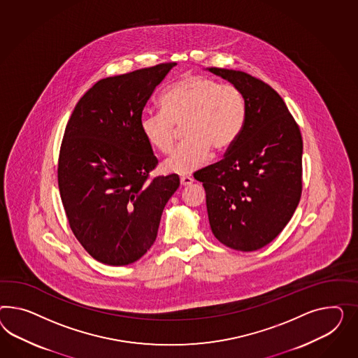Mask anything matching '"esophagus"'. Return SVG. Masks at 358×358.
Here are the masks:
<instances>
[{
  "label": "esophagus",
  "mask_w": 358,
  "mask_h": 358,
  "mask_svg": "<svg viewBox=\"0 0 358 358\" xmlns=\"http://www.w3.org/2000/svg\"><path fill=\"white\" fill-rule=\"evenodd\" d=\"M180 181H181L182 186H190V185L193 184L194 180L190 176H181Z\"/></svg>",
  "instance_id": "esophagus-1"
}]
</instances>
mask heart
Listing matches in <instances>:
<instances>
[{
	"label": "heart",
	"instance_id": "heart-1",
	"mask_svg": "<svg viewBox=\"0 0 358 358\" xmlns=\"http://www.w3.org/2000/svg\"><path fill=\"white\" fill-rule=\"evenodd\" d=\"M162 110L145 112L139 127L145 141L162 154L171 152L176 125L184 141L164 162L169 173L190 174L203 165L211 148L222 152L241 134L248 106L241 90L213 78L187 76L165 91Z\"/></svg>",
	"mask_w": 358,
	"mask_h": 358
}]
</instances>
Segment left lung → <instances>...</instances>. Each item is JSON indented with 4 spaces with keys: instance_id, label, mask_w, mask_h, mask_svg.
<instances>
[{
    "instance_id": "8db88e82",
    "label": "left lung",
    "mask_w": 358,
    "mask_h": 358,
    "mask_svg": "<svg viewBox=\"0 0 358 358\" xmlns=\"http://www.w3.org/2000/svg\"><path fill=\"white\" fill-rule=\"evenodd\" d=\"M207 70L241 90L248 113L224 159L194 177L203 184L213 236L234 250L254 252L279 236L300 202V127L261 79L238 70Z\"/></svg>"
}]
</instances>
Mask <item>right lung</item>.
<instances>
[{
    "mask_svg": "<svg viewBox=\"0 0 358 358\" xmlns=\"http://www.w3.org/2000/svg\"><path fill=\"white\" fill-rule=\"evenodd\" d=\"M176 62L99 80L65 129L58 189L69 225L86 252L109 266L138 261L154 245L177 174L150 180L157 159L139 118Z\"/></svg>",
    "mask_w": 358,
    "mask_h": 358,
    "instance_id": "right-lung-1",
    "label": "right lung"
}]
</instances>
